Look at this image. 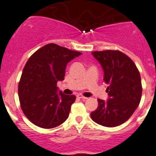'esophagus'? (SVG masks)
I'll return each mask as SVG.
<instances>
[{
  "instance_id": "34e87169",
  "label": "esophagus",
  "mask_w": 156,
  "mask_h": 156,
  "mask_svg": "<svg viewBox=\"0 0 156 156\" xmlns=\"http://www.w3.org/2000/svg\"><path fill=\"white\" fill-rule=\"evenodd\" d=\"M77 98L82 99V100H86V99L88 98H86V97H84L83 95H82V94H78V95H77Z\"/></svg>"
}]
</instances>
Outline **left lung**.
I'll return each mask as SVG.
<instances>
[{
    "label": "left lung",
    "mask_w": 156,
    "mask_h": 156,
    "mask_svg": "<svg viewBox=\"0 0 156 156\" xmlns=\"http://www.w3.org/2000/svg\"><path fill=\"white\" fill-rule=\"evenodd\" d=\"M92 55L104 70L108 99H98V108L90 116L98 125L118 126L130 118L140 102V74L133 60L120 51H94Z\"/></svg>",
    "instance_id": "obj_1"
}]
</instances>
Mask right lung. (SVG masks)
Here are the masks:
<instances>
[{"label": "right lung", "mask_w": 156, "mask_h": 156, "mask_svg": "<svg viewBox=\"0 0 156 156\" xmlns=\"http://www.w3.org/2000/svg\"><path fill=\"white\" fill-rule=\"evenodd\" d=\"M82 53L55 44L37 50L26 62L18 86L20 107L36 126L52 129L68 118L74 95L58 91L57 82L65 77L66 64Z\"/></svg>", "instance_id": "add662e5"}]
</instances>
